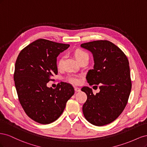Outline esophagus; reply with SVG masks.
<instances>
[{
  "mask_svg": "<svg viewBox=\"0 0 147 147\" xmlns=\"http://www.w3.org/2000/svg\"><path fill=\"white\" fill-rule=\"evenodd\" d=\"M75 91L76 92H80L81 91V89L80 88H78V87H75Z\"/></svg>",
  "mask_w": 147,
  "mask_h": 147,
  "instance_id": "esophagus-1",
  "label": "esophagus"
}]
</instances>
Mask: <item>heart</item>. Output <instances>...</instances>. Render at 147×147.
Here are the masks:
<instances>
[{
  "label": "heart",
  "mask_w": 147,
  "mask_h": 147,
  "mask_svg": "<svg viewBox=\"0 0 147 147\" xmlns=\"http://www.w3.org/2000/svg\"><path fill=\"white\" fill-rule=\"evenodd\" d=\"M74 55L78 61H80L82 59L86 57H88L87 53L82 50H77L74 52ZM64 56H61L57 61V66L58 69H62L64 66ZM68 81L75 84H78L80 83V76L77 75H70L67 77Z\"/></svg>",
  "instance_id": "obj_1"
}]
</instances>
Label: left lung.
Masks as SVG:
<instances>
[{
  "instance_id": "1",
  "label": "left lung",
  "mask_w": 147,
  "mask_h": 147,
  "mask_svg": "<svg viewBox=\"0 0 147 147\" xmlns=\"http://www.w3.org/2000/svg\"><path fill=\"white\" fill-rule=\"evenodd\" d=\"M81 47L94 57V69L86 77L88 83L100 85L96 95L88 86L82 88L87 95L83 113L90 123L104 126L115 121L127 103L132 88L129 61L121 49L108 40L84 43Z\"/></svg>"
}]
</instances>
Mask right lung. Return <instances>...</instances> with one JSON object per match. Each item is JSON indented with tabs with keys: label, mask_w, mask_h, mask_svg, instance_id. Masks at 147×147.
Listing matches in <instances>:
<instances>
[{
	"label": "right lung",
	"mask_w": 147,
	"mask_h": 147,
	"mask_svg": "<svg viewBox=\"0 0 147 147\" xmlns=\"http://www.w3.org/2000/svg\"><path fill=\"white\" fill-rule=\"evenodd\" d=\"M69 46L40 38L23 48L17 57L13 78L18 97L26 115L38 123L56 121L75 92L67 83H58L55 89L47 86L57 74V56Z\"/></svg>",
	"instance_id": "right-lung-1"
}]
</instances>
